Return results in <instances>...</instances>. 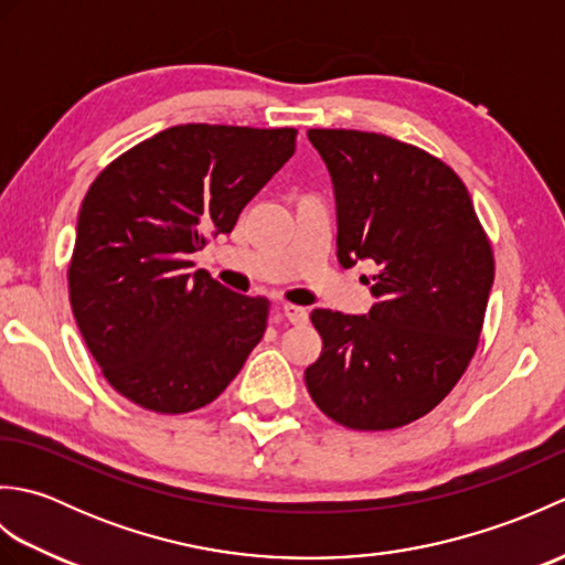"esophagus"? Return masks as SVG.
I'll return each mask as SVG.
<instances>
[{"label":"esophagus","instance_id":"esophagus-1","mask_svg":"<svg viewBox=\"0 0 565 565\" xmlns=\"http://www.w3.org/2000/svg\"><path fill=\"white\" fill-rule=\"evenodd\" d=\"M281 313H284V318L291 322V326H303V322L308 320V310L306 308H301V306H291V303H286L284 308H281Z\"/></svg>","mask_w":565,"mask_h":565}]
</instances>
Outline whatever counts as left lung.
<instances>
[{
  "label": "left lung",
  "instance_id": "1",
  "mask_svg": "<svg viewBox=\"0 0 565 565\" xmlns=\"http://www.w3.org/2000/svg\"><path fill=\"white\" fill-rule=\"evenodd\" d=\"M308 140L332 179L340 264L379 269L366 316L310 313L322 352L306 386L344 427H403L447 398L471 362L493 249L463 182L429 152L344 128H310Z\"/></svg>",
  "mask_w": 565,
  "mask_h": 565
}]
</instances>
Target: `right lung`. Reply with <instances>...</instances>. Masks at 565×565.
I'll return each instance as SVG.
<instances>
[{
	"mask_svg": "<svg viewBox=\"0 0 565 565\" xmlns=\"http://www.w3.org/2000/svg\"><path fill=\"white\" fill-rule=\"evenodd\" d=\"M294 128L186 124L94 179L67 269L77 328L106 381L154 413L218 398L267 330L269 301L225 289L191 255L289 162Z\"/></svg>",
	"mask_w": 565,
	"mask_h": 565,
	"instance_id": "right-lung-1",
	"label": "right lung"
}]
</instances>
